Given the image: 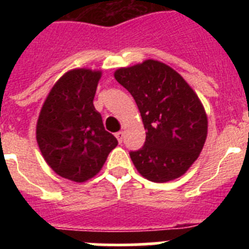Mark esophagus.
Instances as JSON below:
<instances>
[{"instance_id": "obj_1", "label": "esophagus", "mask_w": 249, "mask_h": 249, "mask_svg": "<svg viewBox=\"0 0 249 249\" xmlns=\"http://www.w3.org/2000/svg\"><path fill=\"white\" fill-rule=\"evenodd\" d=\"M123 135H124V133H123V132H117V133H116V138H117V141L118 142H120V143H122V140H123Z\"/></svg>"}]
</instances>
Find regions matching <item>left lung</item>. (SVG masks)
<instances>
[{
  "instance_id": "8db88e82",
  "label": "left lung",
  "mask_w": 249,
  "mask_h": 249,
  "mask_svg": "<svg viewBox=\"0 0 249 249\" xmlns=\"http://www.w3.org/2000/svg\"><path fill=\"white\" fill-rule=\"evenodd\" d=\"M114 78L135 98L147 131L143 147L129 152L138 172L157 183L181 177L207 138V114L198 96L181 74L155 59L120 68Z\"/></svg>"
}]
</instances>
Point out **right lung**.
Segmentation results:
<instances>
[{"label": "right lung", "instance_id": "add662e5", "mask_svg": "<svg viewBox=\"0 0 249 249\" xmlns=\"http://www.w3.org/2000/svg\"><path fill=\"white\" fill-rule=\"evenodd\" d=\"M101 71L76 68L52 87L37 121L36 138L48 166L63 178L85 182L97 175L118 144L93 106Z\"/></svg>", "mask_w": 249, "mask_h": 249}]
</instances>
